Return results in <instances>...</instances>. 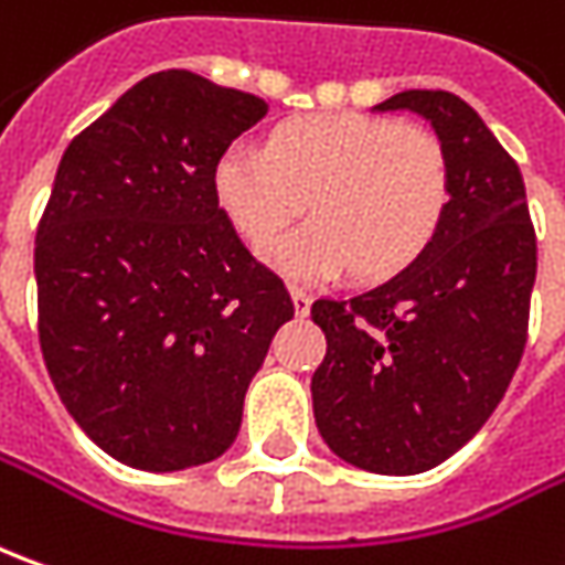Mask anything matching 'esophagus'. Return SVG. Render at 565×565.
Returning a JSON list of instances; mask_svg holds the SVG:
<instances>
[{"label":"esophagus","instance_id":"esophagus-1","mask_svg":"<svg viewBox=\"0 0 565 565\" xmlns=\"http://www.w3.org/2000/svg\"><path fill=\"white\" fill-rule=\"evenodd\" d=\"M290 300H294V312L297 316H309V309H312V297L309 294H302V290H290Z\"/></svg>","mask_w":565,"mask_h":565}]
</instances>
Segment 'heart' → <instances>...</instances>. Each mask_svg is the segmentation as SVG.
I'll use <instances>...</instances> for the list:
<instances>
[{
  "label": "heart",
  "instance_id": "heart-1",
  "mask_svg": "<svg viewBox=\"0 0 565 565\" xmlns=\"http://www.w3.org/2000/svg\"><path fill=\"white\" fill-rule=\"evenodd\" d=\"M450 159L431 130L381 115H302L278 125L263 149H224L212 168L222 215L263 249L309 200L316 215L268 246L290 281L353 271L381 281L413 265L450 209Z\"/></svg>",
  "mask_w": 565,
  "mask_h": 565
}]
</instances>
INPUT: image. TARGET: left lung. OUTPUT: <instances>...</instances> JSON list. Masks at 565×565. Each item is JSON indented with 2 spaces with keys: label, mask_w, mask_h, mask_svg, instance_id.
I'll list each match as a JSON object with an SVG mask.
<instances>
[{
  "label": "left lung",
  "mask_w": 565,
  "mask_h": 565,
  "mask_svg": "<svg viewBox=\"0 0 565 565\" xmlns=\"http://www.w3.org/2000/svg\"><path fill=\"white\" fill-rule=\"evenodd\" d=\"M416 111L450 159L438 237L394 278L312 302L328 353L312 375L324 444L379 476H418L476 438L503 399L529 331L537 244L525 184L469 103L403 89L375 111Z\"/></svg>",
  "instance_id": "left-lung-1"
}]
</instances>
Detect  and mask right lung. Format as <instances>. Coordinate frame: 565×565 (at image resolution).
Segmentation results:
<instances>
[{
  "instance_id": "right-lung-1",
  "label": "right lung",
  "mask_w": 565,
  "mask_h": 565,
  "mask_svg": "<svg viewBox=\"0 0 565 565\" xmlns=\"http://www.w3.org/2000/svg\"><path fill=\"white\" fill-rule=\"evenodd\" d=\"M265 111L253 93L159 71L58 162L33 249L40 347L71 418L130 469L222 457L294 319L212 193L215 159Z\"/></svg>"
}]
</instances>
